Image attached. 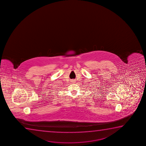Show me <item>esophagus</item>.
<instances>
[{
	"label": "esophagus",
	"instance_id": "obj_1",
	"mask_svg": "<svg viewBox=\"0 0 146 146\" xmlns=\"http://www.w3.org/2000/svg\"><path fill=\"white\" fill-rule=\"evenodd\" d=\"M71 82H72V83H74V82H75V80H72V81H71Z\"/></svg>",
	"mask_w": 146,
	"mask_h": 146
}]
</instances>
